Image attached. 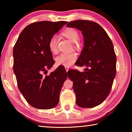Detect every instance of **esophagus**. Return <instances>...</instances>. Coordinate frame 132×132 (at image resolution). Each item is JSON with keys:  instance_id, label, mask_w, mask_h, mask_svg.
Wrapping results in <instances>:
<instances>
[{"instance_id": "1", "label": "esophagus", "mask_w": 132, "mask_h": 132, "mask_svg": "<svg viewBox=\"0 0 132 132\" xmlns=\"http://www.w3.org/2000/svg\"><path fill=\"white\" fill-rule=\"evenodd\" d=\"M65 70H66V71H67V72H68V71L69 70V67H65Z\"/></svg>"}]
</instances>
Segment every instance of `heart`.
Listing matches in <instances>:
<instances>
[{"mask_svg":"<svg viewBox=\"0 0 132 132\" xmlns=\"http://www.w3.org/2000/svg\"><path fill=\"white\" fill-rule=\"evenodd\" d=\"M62 35L73 43H76L78 41L79 38H80L77 30L74 28L66 29L62 32ZM57 42H58V39H57V36L55 35L52 36L49 40L48 46L50 51L52 53H56L58 51ZM77 58V55L75 53H63L56 57L55 61L58 65L69 67L72 65L76 62Z\"/></svg>","mask_w":132,"mask_h":132,"instance_id":"1","label":"heart"}]
</instances>
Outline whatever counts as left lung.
<instances>
[{
  "label": "left lung",
  "mask_w": 132,
  "mask_h": 132,
  "mask_svg": "<svg viewBox=\"0 0 132 132\" xmlns=\"http://www.w3.org/2000/svg\"><path fill=\"white\" fill-rule=\"evenodd\" d=\"M66 26L81 31L84 41V47L76 62L77 66H86L84 71H68L73 81L76 103L82 108L96 107L109 96L116 77L117 58L113 44L104 29L93 21L77 20Z\"/></svg>",
  "instance_id": "left-lung-1"
}]
</instances>
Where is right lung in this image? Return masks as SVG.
Wrapping results in <instances>:
<instances>
[{
  "label": "right lung",
  "mask_w": 132,
  "mask_h": 132,
  "mask_svg": "<svg viewBox=\"0 0 132 132\" xmlns=\"http://www.w3.org/2000/svg\"><path fill=\"white\" fill-rule=\"evenodd\" d=\"M66 21H40L23 29L13 49V70L19 90L32 107L47 110L59 103V93L67 78L63 66L46 74L55 63L48 44Z\"/></svg>",
  "instance_id": "add662e5"
}]
</instances>
